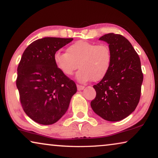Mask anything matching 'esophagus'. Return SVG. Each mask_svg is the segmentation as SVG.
<instances>
[{"label": "esophagus", "mask_w": 158, "mask_h": 158, "mask_svg": "<svg viewBox=\"0 0 158 158\" xmlns=\"http://www.w3.org/2000/svg\"><path fill=\"white\" fill-rule=\"evenodd\" d=\"M84 89V86H81V85H79V84H77V89L79 91H81L83 90Z\"/></svg>", "instance_id": "1"}]
</instances>
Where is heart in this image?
Masks as SVG:
<instances>
[{
    "mask_svg": "<svg viewBox=\"0 0 158 158\" xmlns=\"http://www.w3.org/2000/svg\"><path fill=\"white\" fill-rule=\"evenodd\" d=\"M54 63L62 74L70 77L80 69L77 79L81 83L105 78L112 64V53L108 46L79 41L69 46L66 52H57Z\"/></svg>",
    "mask_w": 158,
    "mask_h": 158,
    "instance_id": "heart-1",
    "label": "heart"
}]
</instances>
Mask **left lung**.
<instances>
[{"mask_svg":"<svg viewBox=\"0 0 158 158\" xmlns=\"http://www.w3.org/2000/svg\"><path fill=\"white\" fill-rule=\"evenodd\" d=\"M99 40L109 44L112 64L105 78L93 86L97 95L91 106L105 120L120 121L134 112L139 103L143 81L140 59L123 35L110 33Z\"/></svg>","mask_w":158,"mask_h":158,"instance_id":"obj_1","label":"left lung"}]
</instances>
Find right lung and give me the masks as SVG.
Returning <instances> with one entry per match:
<instances>
[{
  "mask_svg": "<svg viewBox=\"0 0 158 158\" xmlns=\"http://www.w3.org/2000/svg\"><path fill=\"white\" fill-rule=\"evenodd\" d=\"M73 39L46 37L30 44L18 66L16 86L26 114L35 123H56L67 111L77 92L74 81L62 74L54 63L58 50Z\"/></svg>",
  "mask_w": 158,
  "mask_h": 158,
  "instance_id": "right-lung-1",
  "label": "right lung"
}]
</instances>
